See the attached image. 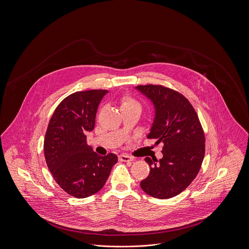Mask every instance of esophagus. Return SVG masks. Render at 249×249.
<instances>
[{
  "mask_svg": "<svg viewBox=\"0 0 249 249\" xmlns=\"http://www.w3.org/2000/svg\"><path fill=\"white\" fill-rule=\"evenodd\" d=\"M118 159H119L120 161H123V162H130V161L133 160V159H132L131 157L126 156V155H120V156L118 157Z\"/></svg>",
  "mask_w": 249,
  "mask_h": 249,
  "instance_id": "34e87169",
  "label": "esophagus"
}]
</instances>
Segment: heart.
<instances>
[{"instance_id":"b5f03b06","label":"heart","mask_w":249,"mask_h":249,"mask_svg":"<svg viewBox=\"0 0 249 249\" xmlns=\"http://www.w3.org/2000/svg\"><path fill=\"white\" fill-rule=\"evenodd\" d=\"M120 107L121 110L124 109H131V108H139L141 109L140 103L136 99L132 98L131 96H123L120 100Z\"/></svg>"}]
</instances>
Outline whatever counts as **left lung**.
Masks as SVG:
<instances>
[{
    "instance_id": "8db88e82",
    "label": "left lung",
    "mask_w": 249,
    "mask_h": 249,
    "mask_svg": "<svg viewBox=\"0 0 249 249\" xmlns=\"http://www.w3.org/2000/svg\"><path fill=\"white\" fill-rule=\"evenodd\" d=\"M153 104L155 117L147 138L163 142V157L145 158L149 176L141 189L157 198H170L186 189L196 177L205 153L204 133L187 98L163 86H138Z\"/></svg>"
}]
</instances>
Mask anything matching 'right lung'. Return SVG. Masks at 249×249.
<instances>
[{"label":"right lung","instance_id":"right-lung-1","mask_svg":"<svg viewBox=\"0 0 249 249\" xmlns=\"http://www.w3.org/2000/svg\"><path fill=\"white\" fill-rule=\"evenodd\" d=\"M106 89L77 91L66 97L53 112L44 141L45 159L57 184L72 196L84 198L106 183L117 156L101 157L87 144V132L95 125Z\"/></svg>","mask_w":249,"mask_h":249}]
</instances>
